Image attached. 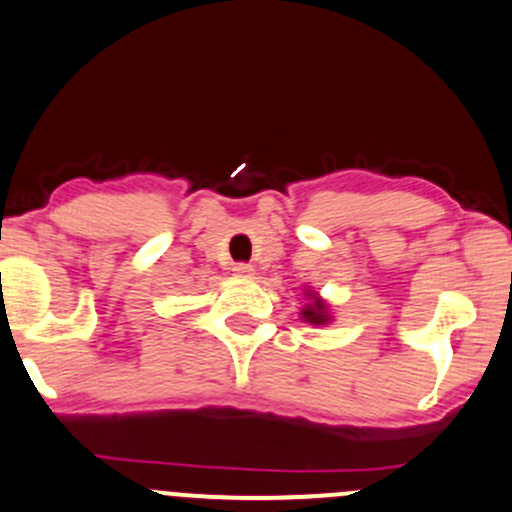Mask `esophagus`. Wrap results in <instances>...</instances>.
I'll return each mask as SVG.
<instances>
[{"instance_id":"1","label":"esophagus","mask_w":512,"mask_h":512,"mask_svg":"<svg viewBox=\"0 0 512 512\" xmlns=\"http://www.w3.org/2000/svg\"><path fill=\"white\" fill-rule=\"evenodd\" d=\"M232 272H235V277H242V280H250V277L255 275V267L247 265V262H237V265L232 267Z\"/></svg>"}]
</instances>
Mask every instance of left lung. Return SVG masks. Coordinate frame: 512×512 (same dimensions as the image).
Masks as SVG:
<instances>
[{
    "label": "left lung",
    "instance_id": "8db88e82",
    "mask_svg": "<svg viewBox=\"0 0 512 512\" xmlns=\"http://www.w3.org/2000/svg\"><path fill=\"white\" fill-rule=\"evenodd\" d=\"M307 297H309V304H304L302 309V319L309 324H327L329 322V307L327 302H324L322 297H317V294L312 292V289H307Z\"/></svg>",
    "mask_w": 512,
    "mask_h": 512
}]
</instances>
